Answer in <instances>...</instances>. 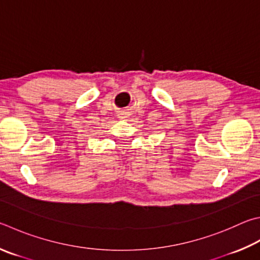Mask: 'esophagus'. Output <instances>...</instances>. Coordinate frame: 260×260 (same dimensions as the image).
Instances as JSON below:
<instances>
[{
  "label": "esophagus",
  "mask_w": 260,
  "mask_h": 260,
  "mask_svg": "<svg viewBox=\"0 0 260 260\" xmlns=\"http://www.w3.org/2000/svg\"><path fill=\"white\" fill-rule=\"evenodd\" d=\"M129 117H131V115L127 111H122L119 114V118L121 120H128Z\"/></svg>",
  "instance_id": "34e87169"
}]
</instances>
